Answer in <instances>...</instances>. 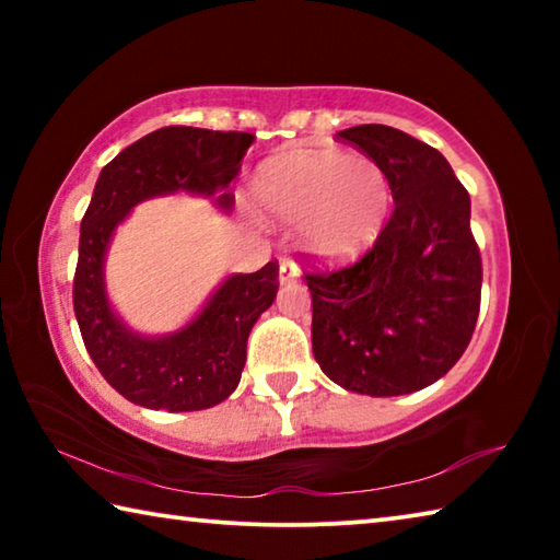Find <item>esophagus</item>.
I'll return each instance as SVG.
<instances>
[{"label":"esophagus","instance_id":"obj_1","mask_svg":"<svg viewBox=\"0 0 560 560\" xmlns=\"http://www.w3.org/2000/svg\"><path fill=\"white\" fill-rule=\"evenodd\" d=\"M299 273H301V269H299V264H296V261L283 259V261L279 264V281H281V283L299 279Z\"/></svg>","mask_w":560,"mask_h":560}]
</instances>
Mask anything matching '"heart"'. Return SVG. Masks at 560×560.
Returning <instances> with one entry per match:
<instances>
[{
    "instance_id": "obj_1",
    "label": "heart",
    "mask_w": 560,
    "mask_h": 560,
    "mask_svg": "<svg viewBox=\"0 0 560 560\" xmlns=\"http://www.w3.org/2000/svg\"><path fill=\"white\" fill-rule=\"evenodd\" d=\"M264 220L299 226V242L318 261L338 264L377 242L393 187L375 158L340 150H299L259 167L252 185Z\"/></svg>"
}]
</instances>
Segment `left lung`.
<instances>
[{"instance_id":"left-lung-1","label":"left lung","mask_w":560,"mask_h":560,"mask_svg":"<svg viewBox=\"0 0 560 560\" xmlns=\"http://www.w3.org/2000/svg\"><path fill=\"white\" fill-rule=\"evenodd\" d=\"M338 136L385 167L395 207L355 264L306 271L314 355L346 390H422L450 373L477 326L481 257L469 192L440 150L402 130L371 122Z\"/></svg>"}]
</instances>
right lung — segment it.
Returning a JSON list of instances; mask_svg holds the SVG:
<instances>
[{
  "label": "right lung",
  "mask_w": 560,
  "mask_h": 560,
  "mask_svg": "<svg viewBox=\"0 0 560 560\" xmlns=\"http://www.w3.org/2000/svg\"><path fill=\"white\" fill-rule=\"evenodd\" d=\"M252 132L167 126L148 132L101 170L81 220L73 311L83 346L101 375L126 400L150 410L192 412L234 393L246 363V338L279 291V261L254 273H234L200 316L173 336L132 334L113 314L103 287V257L116 226L138 202L177 189L234 205L230 183L240 175Z\"/></svg>",
  "instance_id": "obj_1"
}]
</instances>
